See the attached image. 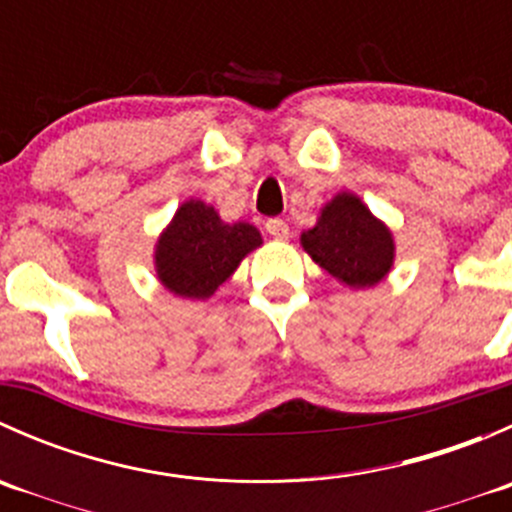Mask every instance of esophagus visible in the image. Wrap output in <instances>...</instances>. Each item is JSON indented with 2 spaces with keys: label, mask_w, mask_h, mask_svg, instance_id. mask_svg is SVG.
Returning <instances> with one entry per match:
<instances>
[{
  "label": "esophagus",
  "mask_w": 512,
  "mask_h": 512,
  "mask_svg": "<svg viewBox=\"0 0 512 512\" xmlns=\"http://www.w3.org/2000/svg\"><path fill=\"white\" fill-rule=\"evenodd\" d=\"M265 227H267V232H270V235L275 237V240H287V237H289V225L285 223V220L270 218L265 223Z\"/></svg>",
  "instance_id": "esophagus-1"
}]
</instances>
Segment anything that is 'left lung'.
Listing matches in <instances>:
<instances>
[{
  "label": "left lung",
  "instance_id": "obj_1",
  "mask_svg": "<svg viewBox=\"0 0 512 512\" xmlns=\"http://www.w3.org/2000/svg\"><path fill=\"white\" fill-rule=\"evenodd\" d=\"M302 247L342 285L374 287L394 265L391 230L354 193H339L322 208L317 225L302 232Z\"/></svg>",
  "mask_w": 512,
  "mask_h": 512
}]
</instances>
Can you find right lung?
Masks as SVG:
<instances>
[{"label": "right lung", "mask_w": 512, "mask_h": 512, "mask_svg": "<svg viewBox=\"0 0 512 512\" xmlns=\"http://www.w3.org/2000/svg\"><path fill=\"white\" fill-rule=\"evenodd\" d=\"M260 245L255 225H227L213 205L185 200L156 242L158 280L178 297L208 299Z\"/></svg>", "instance_id": "add662e5"}]
</instances>
